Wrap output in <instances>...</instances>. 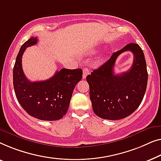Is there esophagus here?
Listing matches in <instances>:
<instances>
[{"mask_svg":"<svg viewBox=\"0 0 161 161\" xmlns=\"http://www.w3.org/2000/svg\"><path fill=\"white\" fill-rule=\"evenodd\" d=\"M88 74H89V70L87 68H85V69H83V74H82V78L83 79H85L86 76H87Z\"/></svg>","mask_w":161,"mask_h":161,"instance_id":"1","label":"esophagus"}]
</instances>
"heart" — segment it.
Masks as SVG:
<instances>
[{
    "mask_svg": "<svg viewBox=\"0 0 161 161\" xmlns=\"http://www.w3.org/2000/svg\"><path fill=\"white\" fill-rule=\"evenodd\" d=\"M90 53H91V54H95V53H96V50H92L91 52H90Z\"/></svg>",
    "mask_w": 161,
    "mask_h": 161,
    "instance_id": "b5f03b06",
    "label": "heart"
}]
</instances>
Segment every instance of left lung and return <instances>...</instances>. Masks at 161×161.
Wrapping results in <instances>:
<instances>
[{
    "label": "left lung",
    "instance_id": "8db88e82",
    "mask_svg": "<svg viewBox=\"0 0 161 161\" xmlns=\"http://www.w3.org/2000/svg\"><path fill=\"white\" fill-rule=\"evenodd\" d=\"M134 54L132 66L128 72L116 75L114 67L118 56L124 51ZM90 98L97 116L117 120L130 115L142 103L147 85L148 74L143 51L139 44L130 43L98 69L87 76Z\"/></svg>",
    "mask_w": 161,
    "mask_h": 161
}]
</instances>
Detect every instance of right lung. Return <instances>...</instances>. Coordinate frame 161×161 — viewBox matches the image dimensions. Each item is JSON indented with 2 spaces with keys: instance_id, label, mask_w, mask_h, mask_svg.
I'll return each mask as SVG.
<instances>
[{
  "instance_id": "right-lung-1",
  "label": "right lung",
  "mask_w": 161,
  "mask_h": 161,
  "mask_svg": "<svg viewBox=\"0 0 161 161\" xmlns=\"http://www.w3.org/2000/svg\"><path fill=\"white\" fill-rule=\"evenodd\" d=\"M37 42V38L31 37L19 49L13 69L14 89L18 102L29 115L41 120H58L66 114L82 70L62 69L47 80L29 81L22 70V58L27 47Z\"/></svg>"
}]
</instances>
